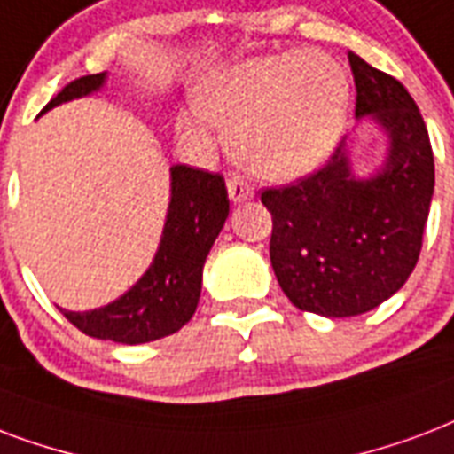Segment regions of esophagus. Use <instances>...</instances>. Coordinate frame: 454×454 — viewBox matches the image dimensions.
<instances>
[{
    "instance_id": "obj_1",
    "label": "esophagus",
    "mask_w": 454,
    "mask_h": 454,
    "mask_svg": "<svg viewBox=\"0 0 454 454\" xmlns=\"http://www.w3.org/2000/svg\"><path fill=\"white\" fill-rule=\"evenodd\" d=\"M228 197H231V202L240 204V202H247L254 197V188H252L250 183L245 181L242 176H231L228 178Z\"/></svg>"
}]
</instances>
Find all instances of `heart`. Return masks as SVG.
<instances>
[{
	"mask_svg": "<svg viewBox=\"0 0 454 454\" xmlns=\"http://www.w3.org/2000/svg\"><path fill=\"white\" fill-rule=\"evenodd\" d=\"M197 109L176 119L192 145L212 143L209 123L228 129V150L250 171L288 181L331 157L350 112V78L324 51H288L221 68L200 88Z\"/></svg>",
	"mask_w": 454,
	"mask_h": 454,
	"instance_id": "1",
	"label": "heart"
}]
</instances>
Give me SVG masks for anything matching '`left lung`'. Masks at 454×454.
I'll list each match as a JSON object with an SVG mask.
<instances>
[{"instance_id":"left-lung-1","label":"left lung","mask_w":454,"mask_h":454,"mask_svg":"<svg viewBox=\"0 0 454 454\" xmlns=\"http://www.w3.org/2000/svg\"><path fill=\"white\" fill-rule=\"evenodd\" d=\"M357 106L388 137L372 176L352 171L342 140L321 171L269 188L271 266L297 309L328 319L357 317L403 288L417 266L434 197V152L411 95L393 75L348 51Z\"/></svg>"}]
</instances>
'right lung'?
I'll return each mask as SVG.
<instances>
[{
  "label": "right lung",
  "mask_w": 454,
  "mask_h": 454,
  "mask_svg": "<svg viewBox=\"0 0 454 454\" xmlns=\"http://www.w3.org/2000/svg\"><path fill=\"white\" fill-rule=\"evenodd\" d=\"M106 74L68 82L43 109L104 88ZM228 219V190L219 173L171 166V202L150 269L119 300L90 311H66V319L99 340L140 345L181 331L197 309L202 269Z\"/></svg>",
  "instance_id": "1"
}]
</instances>
